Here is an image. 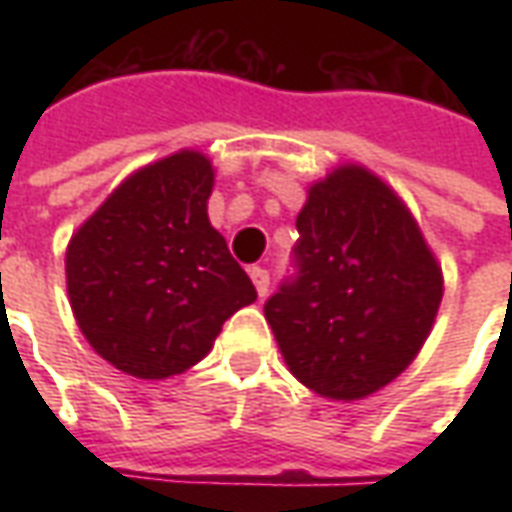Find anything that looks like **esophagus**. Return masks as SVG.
<instances>
[{"label":"esophagus","instance_id":"obj_1","mask_svg":"<svg viewBox=\"0 0 512 512\" xmlns=\"http://www.w3.org/2000/svg\"><path fill=\"white\" fill-rule=\"evenodd\" d=\"M249 277H252V282H255L257 296L263 299V296L268 293V282H271V279H268V271H266V268H260V266H252V268H249Z\"/></svg>","mask_w":512,"mask_h":512}]
</instances>
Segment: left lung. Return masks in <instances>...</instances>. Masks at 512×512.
<instances>
[{
	"label": "left lung",
	"instance_id": "1",
	"mask_svg": "<svg viewBox=\"0 0 512 512\" xmlns=\"http://www.w3.org/2000/svg\"><path fill=\"white\" fill-rule=\"evenodd\" d=\"M296 227L299 274L266 301V321L307 389L362 400L428 340L444 296L439 260L406 202L362 164L315 180Z\"/></svg>",
	"mask_w": 512,
	"mask_h": 512
}]
</instances>
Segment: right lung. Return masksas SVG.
Returning a JSON list of instances; mask_svg holds the SVG:
<instances>
[{
  "label": "right lung",
  "mask_w": 512,
  "mask_h": 512,
  "mask_svg": "<svg viewBox=\"0 0 512 512\" xmlns=\"http://www.w3.org/2000/svg\"><path fill=\"white\" fill-rule=\"evenodd\" d=\"M213 164L178 150L131 172L71 235L65 282L93 351L145 381L180 376L257 299L208 219Z\"/></svg>",
  "instance_id": "1"
}]
</instances>
